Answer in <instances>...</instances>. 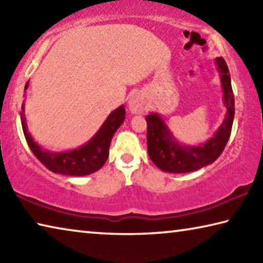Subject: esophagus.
Returning <instances> with one entry per match:
<instances>
[{
	"mask_svg": "<svg viewBox=\"0 0 263 263\" xmlns=\"http://www.w3.org/2000/svg\"><path fill=\"white\" fill-rule=\"evenodd\" d=\"M129 109L132 113H142L145 109V100L141 95H133L129 99Z\"/></svg>",
	"mask_w": 263,
	"mask_h": 263,
	"instance_id": "34e87169",
	"label": "esophagus"
}]
</instances>
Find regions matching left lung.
I'll list each match as a JSON object with an SVG mask.
<instances>
[{
	"instance_id": "left-lung-1",
	"label": "left lung",
	"mask_w": 263,
	"mask_h": 263,
	"mask_svg": "<svg viewBox=\"0 0 263 263\" xmlns=\"http://www.w3.org/2000/svg\"><path fill=\"white\" fill-rule=\"evenodd\" d=\"M222 78L224 90V103L228 114L218 132L213 139L201 146H181L172 141L171 134L163 120L157 114H150L145 118L146 143L148 154L155 165L168 173H188L214 163L227 145L232 130L234 118V96L229 75V68L223 58L216 59Z\"/></svg>"
}]
</instances>
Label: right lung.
<instances>
[{"mask_svg":"<svg viewBox=\"0 0 263 263\" xmlns=\"http://www.w3.org/2000/svg\"><path fill=\"white\" fill-rule=\"evenodd\" d=\"M27 89V83L25 90ZM23 109V108H22ZM126 118V109L123 106L113 110L109 117L106 119L105 123L101 126L99 132L95 135L89 143L80 149L68 151V153H49L47 150L35 143L29 134L25 123L24 109L21 112L22 127L27 144L33 155L43 163L49 171L54 173H61L66 176H86L91 174L103 166L108 157L110 141L113 139L114 133L121 126Z\"/></svg>","mask_w":263,"mask_h":263,"instance_id":"add662e5","label":"right lung"}]
</instances>
